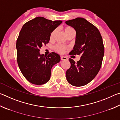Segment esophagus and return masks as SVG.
<instances>
[{
  "instance_id": "esophagus-1",
  "label": "esophagus",
  "mask_w": 120,
  "mask_h": 120,
  "mask_svg": "<svg viewBox=\"0 0 120 120\" xmlns=\"http://www.w3.org/2000/svg\"><path fill=\"white\" fill-rule=\"evenodd\" d=\"M60 59H61V60H66L68 59L67 58L66 56H61Z\"/></svg>"
}]
</instances>
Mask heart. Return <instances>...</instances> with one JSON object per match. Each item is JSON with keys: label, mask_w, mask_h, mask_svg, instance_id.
Instances as JSON below:
<instances>
[{"label": "heart", "mask_w": 120, "mask_h": 120, "mask_svg": "<svg viewBox=\"0 0 120 120\" xmlns=\"http://www.w3.org/2000/svg\"><path fill=\"white\" fill-rule=\"evenodd\" d=\"M64 31L65 34H66V35L67 36L72 33H75V31L74 30V28L72 27H71V26H65V27H64ZM56 32V29L54 30L53 31H52V32L51 33L50 35V40L53 39L54 36H55ZM53 49H54V51H56V52L59 53H61V54L64 53L66 52L67 49L66 47H65V46H63L62 45H59V44H58V45H56L54 46Z\"/></svg>", "instance_id": "heart-1"}]
</instances>
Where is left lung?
<instances>
[{
    "label": "left lung",
    "mask_w": 120,
    "mask_h": 120,
    "mask_svg": "<svg viewBox=\"0 0 120 120\" xmlns=\"http://www.w3.org/2000/svg\"><path fill=\"white\" fill-rule=\"evenodd\" d=\"M66 23L76 31V44L69 54L81 56L77 62L69 58L71 66L66 71V78L72 86H82L90 82L100 70L104 54L102 37L98 28L83 18Z\"/></svg>",
    "instance_id": "8db88e82"
}]
</instances>
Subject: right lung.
<instances>
[{"label":"right lung","instance_id":"add662e5","mask_svg":"<svg viewBox=\"0 0 120 120\" xmlns=\"http://www.w3.org/2000/svg\"><path fill=\"white\" fill-rule=\"evenodd\" d=\"M62 22L38 17L24 24L19 32L16 42L17 64L24 77L32 84L47 82L52 67L60 61L56 53L45 56L40 54V50L49 43L51 33Z\"/></svg>","mask_w":120,"mask_h":120}]
</instances>
